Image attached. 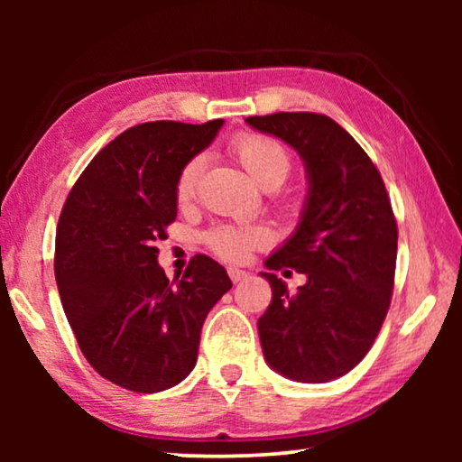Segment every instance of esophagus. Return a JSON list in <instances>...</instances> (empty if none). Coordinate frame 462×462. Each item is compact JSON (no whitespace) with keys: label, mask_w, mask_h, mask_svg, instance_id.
Instances as JSON below:
<instances>
[{"label":"esophagus","mask_w":462,"mask_h":462,"mask_svg":"<svg viewBox=\"0 0 462 462\" xmlns=\"http://www.w3.org/2000/svg\"><path fill=\"white\" fill-rule=\"evenodd\" d=\"M228 275L232 279V283H240V281H245L248 277V273L238 267H228Z\"/></svg>","instance_id":"esophagus-1"}]
</instances>
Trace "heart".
Masks as SVG:
<instances>
[{
	"mask_svg": "<svg viewBox=\"0 0 462 462\" xmlns=\"http://www.w3.org/2000/svg\"><path fill=\"white\" fill-rule=\"evenodd\" d=\"M230 151L236 156L242 169L263 189H277L287 179L289 169H291V159H289L287 148L271 136L242 132V134L232 140ZM201 165V156H193L179 171L175 181V198L179 203H187L193 198ZM206 238L214 253L220 254L222 259L242 261L250 254V250L267 246L271 242V232L264 226H245V228L217 226L212 232H208Z\"/></svg>",
	"mask_w": 462,
	"mask_h": 462,
	"instance_id": "obj_1",
	"label": "heart"
}]
</instances>
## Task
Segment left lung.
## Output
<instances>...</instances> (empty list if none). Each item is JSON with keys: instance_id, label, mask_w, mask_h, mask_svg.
<instances>
[{"instance_id": "8db88e82", "label": "left lung", "mask_w": 462, "mask_h": 462, "mask_svg": "<svg viewBox=\"0 0 462 462\" xmlns=\"http://www.w3.org/2000/svg\"><path fill=\"white\" fill-rule=\"evenodd\" d=\"M246 124L297 151L310 183L291 238L264 261L269 271L303 273L308 283L289 293L277 275L261 273L273 291L259 319L264 361L291 381L338 379L369 353L391 303L397 224L385 183L324 114L250 116Z\"/></svg>"}]
</instances>
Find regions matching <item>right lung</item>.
Masks as SVG:
<instances>
[{
  "label": "right lung",
  "instance_id": "1",
  "mask_svg": "<svg viewBox=\"0 0 462 462\" xmlns=\"http://www.w3.org/2000/svg\"><path fill=\"white\" fill-rule=\"evenodd\" d=\"M222 124L128 128L93 156L62 206L54 250L62 310L88 363L128 391L181 383L198 363L209 310L232 287L206 254L171 283L154 246L177 217L179 171Z\"/></svg>",
  "mask_w": 462,
  "mask_h": 462
}]
</instances>
